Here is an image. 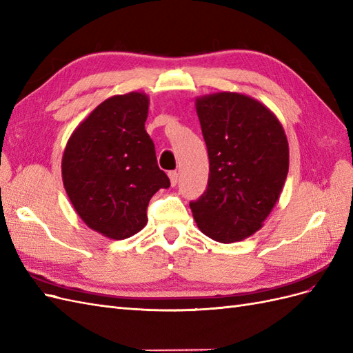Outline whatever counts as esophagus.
I'll return each instance as SVG.
<instances>
[{"label": "esophagus", "mask_w": 353, "mask_h": 353, "mask_svg": "<svg viewBox=\"0 0 353 353\" xmlns=\"http://www.w3.org/2000/svg\"><path fill=\"white\" fill-rule=\"evenodd\" d=\"M169 179H170V185L175 187L178 184V172L176 170H172V172H169Z\"/></svg>", "instance_id": "obj_1"}]
</instances>
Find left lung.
Masks as SVG:
<instances>
[{"instance_id":"1","label":"left lung","mask_w":353,"mask_h":353,"mask_svg":"<svg viewBox=\"0 0 353 353\" xmlns=\"http://www.w3.org/2000/svg\"><path fill=\"white\" fill-rule=\"evenodd\" d=\"M209 154L205 193L191 201L199 230L219 243H236L261 230L288 172L284 128L265 104L240 92L196 99Z\"/></svg>"}]
</instances>
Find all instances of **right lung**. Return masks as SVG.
<instances>
[{
	"instance_id": "1",
	"label": "right lung",
	"mask_w": 353,
	"mask_h": 353,
	"mask_svg": "<svg viewBox=\"0 0 353 353\" xmlns=\"http://www.w3.org/2000/svg\"><path fill=\"white\" fill-rule=\"evenodd\" d=\"M148 95L132 91L104 100L74 128L61 159L69 200L87 227L123 240L147 223V206L170 185L145 132Z\"/></svg>"
}]
</instances>
